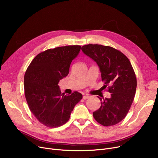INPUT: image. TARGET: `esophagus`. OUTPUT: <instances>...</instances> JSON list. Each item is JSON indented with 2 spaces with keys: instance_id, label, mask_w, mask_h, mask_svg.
Returning <instances> with one entry per match:
<instances>
[{
  "instance_id": "obj_1",
  "label": "esophagus",
  "mask_w": 158,
  "mask_h": 158,
  "mask_svg": "<svg viewBox=\"0 0 158 158\" xmlns=\"http://www.w3.org/2000/svg\"><path fill=\"white\" fill-rule=\"evenodd\" d=\"M89 97V96H88V95H84L83 96V99H85V100H86V99H87V98H88Z\"/></svg>"
}]
</instances>
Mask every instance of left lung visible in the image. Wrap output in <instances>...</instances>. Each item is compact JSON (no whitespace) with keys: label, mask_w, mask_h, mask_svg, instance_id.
<instances>
[{"label":"left lung","mask_w":158,"mask_h":158,"mask_svg":"<svg viewBox=\"0 0 158 158\" xmlns=\"http://www.w3.org/2000/svg\"><path fill=\"white\" fill-rule=\"evenodd\" d=\"M81 49L97 63L104 86L111 95L98 97L101 106L93 113L94 117L104 126H114L126 117L133 102L137 86L134 70L128 58L111 47L89 44Z\"/></svg>","instance_id":"obj_1"}]
</instances>
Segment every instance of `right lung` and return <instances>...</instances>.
Segmentation results:
<instances>
[{
	"label": "right lung",
	"instance_id": "obj_1",
	"mask_svg": "<svg viewBox=\"0 0 158 158\" xmlns=\"http://www.w3.org/2000/svg\"><path fill=\"white\" fill-rule=\"evenodd\" d=\"M81 46L68 45L50 48L38 54L24 76V92L30 111L44 126L60 127L82 98L74 92L61 94L58 83L68 76L70 64L78 55Z\"/></svg>",
	"mask_w": 158,
	"mask_h": 158
}]
</instances>
